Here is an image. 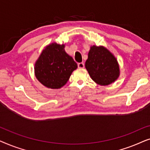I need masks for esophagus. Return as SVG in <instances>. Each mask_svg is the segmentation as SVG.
<instances>
[{
    "instance_id": "esophagus-1",
    "label": "esophagus",
    "mask_w": 150,
    "mask_h": 150,
    "mask_svg": "<svg viewBox=\"0 0 150 150\" xmlns=\"http://www.w3.org/2000/svg\"><path fill=\"white\" fill-rule=\"evenodd\" d=\"M78 67L79 68H84L85 67V64H84V63H78Z\"/></svg>"
}]
</instances>
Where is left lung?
<instances>
[{"instance_id": "obj_1", "label": "left lung", "mask_w": 150, "mask_h": 150, "mask_svg": "<svg viewBox=\"0 0 150 150\" xmlns=\"http://www.w3.org/2000/svg\"><path fill=\"white\" fill-rule=\"evenodd\" d=\"M85 67L92 80L100 85L111 84L120 74V67L116 59L102 46L91 47Z\"/></svg>"}]
</instances>
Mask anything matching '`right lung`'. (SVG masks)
I'll list each match as a JSON object with an SVG mask.
<instances>
[{"mask_svg":"<svg viewBox=\"0 0 150 150\" xmlns=\"http://www.w3.org/2000/svg\"><path fill=\"white\" fill-rule=\"evenodd\" d=\"M64 45L56 43L49 45L42 51L35 66L36 78L42 85L51 89L65 85L77 63L64 50Z\"/></svg>","mask_w":150,"mask_h":150,"instance_id":"right-lung-1","label":"right lung"}]
</instances>
